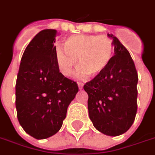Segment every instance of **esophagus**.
<instances>
[{
  "mask_svg": "<svg viewBox=\"0 0 155 155\" xmlns=\"http://www.w3.org/2000/svg\"><path fill=\"white\" fill-rule=\"evenodd\" d=\"M83 85H84V84H82V83H80V82L78 83V87H79L80 90H82V89H83Z\"/></svg>",
  "mask_w": 155,
  "mask_h": 155,
  "instance_id": "obj_1",
  "label": "esophagus"
}]
</instances>
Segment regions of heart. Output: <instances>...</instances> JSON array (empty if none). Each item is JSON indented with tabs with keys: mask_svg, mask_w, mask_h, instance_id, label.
Returning a JSON list of instances; mask_svg holds the SVG:
<instances>
[{
	"mask_svg": "<svg viewBox=\"0 0 155 155\" xmlns=\"http://www.w3.org/2000/svg\"><path fill=\"white\" fill-rule=\"evenodd\" d=\"M64 48H56L54 54L60 71L67 77L76 67L77 60L81 66L78 77H97L106 70L113 54L112 41L106 36L71 35L64 40Z\"/></svg>",
	"mask_w": 155,
	"mask_h": 155,
	"instance_id": "obj_1",
	"label": "heart"
}]
</instances>
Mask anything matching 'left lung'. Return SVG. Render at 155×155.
Listing matches in <instances>:
<instances>
[{
	"label": "left lung",
	"instance_id": "8db88e82",
	"mask_svg": "<svg viewBox=\"0 0 155 155\" xmlns=\"http://www.w3.org/2000/svg\"><path fill=\"white\" fill-rule=\"evenodd\" d=\"M112 39L114 55L106 70L87 82L89 116L94 128L109 136L125 133L133 124L137 112L138 74L127 49L118 39Z\"/></svg>",
	"mask_w": 155,
	"mask_h": 155
}]
</instances>
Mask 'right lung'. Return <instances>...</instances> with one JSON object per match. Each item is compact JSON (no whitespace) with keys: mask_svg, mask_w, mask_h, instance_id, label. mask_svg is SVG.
I'll return each instance as SVG.
<instances>
[{"mask_svg":"<svg viewBox=\"0 0 155 155\" xmlns=\"http://www.w3.org/2000/svg\"><path fill=\"white\" fill-rule=\"evenodd\" d=\"M55 30H43L29 43L22 55L15 84L19 123L37 140L61 130L68 106L79 91L76 82L60 72L54 45Z\"/></svg>","mask_w":155,"mask_h":155,"instance_id":"1","label":"right lung"}]
</instances>
